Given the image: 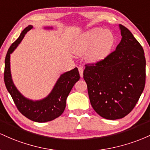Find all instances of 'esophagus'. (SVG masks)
I'll return each mask as SVG.
<instances>
[{"label":"esophagus","instance_id":"34e87169","mask_svg":"<svg viewBox=\"0 0 150 150\" xmlns=\"http://www.w3.org/2000/svg\"><path fill=\"white\" fill-rule=\"evenodd\" d=\"M79 71L81 77H83V68L82 67H79Z\"/></svg>","mask_w":150,"mask_h":150}]
</instances>
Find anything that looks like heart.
I'll use <instances>...</instances> for the list:
<instances>
[{
	"label": "heart",
	"mask_w": 150,
	"mask_h": 150,
	"mask_svg": "<svg viewBox=\"0 0 150 150\" xmlns=\"http://www.w3.org/2000/svg\"><path fill=\"white\" fill-rule=\"evenodd\" d=\"M115 42V35L110 30L93 28L77 37L73 50L78 54L87 51L86 57L89 61L98 62L110 54Z\"/></svg>",
	"instance_id": "1"
}]
</instances>
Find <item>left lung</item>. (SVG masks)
I'll return each instance as SVG.
<instances>
[{"mask_svg":"<svg viewBox=\"0 0 150 150\" xmlns=\"http://www.w3.org/2000/svg\"><path fill=\"white\" fill-rule=\"evenodd\" d=\"M120 42L102 61L86 64L83 79L91 104L103 118H122L132 111L145 85L142 47L131 32L119 25Z\"/></svg>","mask_w":150,"mask_h":150,"instance_id":"1","label":"left lung"}]
</instances>
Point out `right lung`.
I'll return each mask as SVG.
<instances>
[{"label": "right lung", "mask_w": 150, "mask_h": 150, "mask_svg": "<svg viewBox=\"0 0 150 150\" xmlns=\"http://www.w3.org/2000/svg\"><path fill=\"white\" fill-rule=\"evenodd\" d=\"M32 28V25H28L25 28L19 38L8 49L5 59L4 81L18 110L30 120L38 122H45L54 120L63 113L66 107L67 96L74 84L79 80L80 75L76 67L64 73L57 80L51 93L42 100H33L23 96L17 89L12 79L10 57L11 54L21 42L25 34ZM46 28L52 29V28Z\"/></svg>", "instance_id": "1"}]
</instances>
